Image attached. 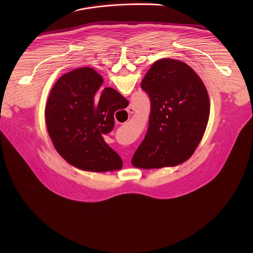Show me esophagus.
I'll return each mask as SVG.
<instances>
[{"label": "esophagus", "instance_id": "34e87169", "mask_svg": "<svg viewBox=\"0 0 253 253\" xmlns=\"http://www.w3.org/2000/svg\"><path fill=\"white\" fill-rule=\"evenodd\" d=\"M134 111H135V109H134V107H133V106H129V107L127 108V112H128V114H133V113H134Z\"/></svg>", "mask_w": 253, "mask_h": 253}]
</instances>
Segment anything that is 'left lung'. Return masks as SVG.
Masks as SVG:
<instances>
[{"label":"left lung","instance_id":"left-lung-1","mask_svg":"<svg viewBox=\"0 0 253 253\" xmlns=\"http://www.w3.org/2000/svg\"><path fill=\"white\" fill-rule=\"evenodd\" d=\"M151 101L149 127L132 164L153 169L174 166L194 153L209 118L207 90L192 68L174 59H160L141 82Z\"/></svg>","mask_w":253,"mask_h":253}]
</instances>
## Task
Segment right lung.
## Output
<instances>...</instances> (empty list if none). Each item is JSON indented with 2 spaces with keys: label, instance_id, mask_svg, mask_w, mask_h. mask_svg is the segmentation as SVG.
<instances>
[{
  "label": "right lung",
  "instance_id": "add662e5",
  "mask_svg": "<svg viewBox=\"0 0 253 253\" xmlns=\"http://www.w3.org/2000/svg\"><path fill=\"white\" fill-rule=\"evenodd\" d=\"M102 84L95 70L75 69L56 82L45 109L48 133L58 153L71 165L93 172L120 169L123 164L103 135L113 130L115 111L129 102L110 87L102 89Z\"/></svg>",
  "mask_w": 253,
  "mask_h": 253
}]
</instances>
